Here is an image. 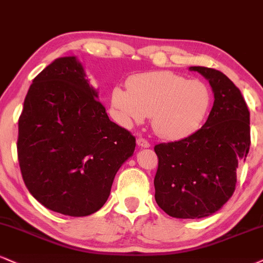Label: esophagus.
I'll return each mask as SVG.
<instances>
[{
  "instance_id": "obj_1",
  "label": "esophagus",
  "mask_w": 263,
  "mask_h": 263,
  "mask_svg": "<svg viewBox=\"0 0 263 263\" xmlns=\"http://www.w3.org/2000/svg\"><path fill=\"white\" fill-rule=\"evenodd\" d=\"M137 144L140 145V147H143V148H148L151 145L149 141L145 140L144 137H138L137 138Z\"/></svg>"
}]
</instances>
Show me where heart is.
Returning a JSON list of instances; mask_svg holds the SVG:
<instances>
[{"label":"heart","mask_w":263,"mask_h":263,"mask_svg":"<svg viewBox=\"0 0 263 263\" xmlns=\"http://www.w3.org/2000/svg\"><path fill=\"white\" fill-rule=\"evenodd\" d=\"M212 106V91L204 82L187 80L170 71L132 76L127 88L111 91L116 120L131 126L152 116V126L165 140H182L203 125Z\"/></svg>","instance_id":"b5f03b06"}]
</instances>
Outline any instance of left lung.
I'll return each mask as SVG.
<instances>
[{
  "instance_id": "obj_1",
  "label": "left lung",
  "mask_w": 263,
  "mask_h": 263,
  "mask_svg": "<svg viewBox=\"0 0 263 263\" xmlns=\"http://www.w3.org/2000/svg\"><path fill=\"white\" fill-rule=\"evenodd\" d=\"M210 81L214 104L200 129L154 147L156 201L170 217L196 219L213 214L232 197L236 169L248 157L250 112L241 91L214 68L190 67Z\"/></svg>"
}]
</instances>
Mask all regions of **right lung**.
Listing matches in <instances>:
<instances>
[{"mask_svg": "<svg viewBox=\"0 0 263 263\" xmlns=\"http://www.w3.org/2000/svg\"><path fill=\"white\" fill-rule=\"evenodd\" d=\"M76 58H61L33 80L18 120L24 183L47 210L69 217L99 211L135 136L110 121Z\"/></svg>", "mask_w": 263, "mask_h": 263, "instance_id": "add662e5", "label": "right lung"}]
</instances>
